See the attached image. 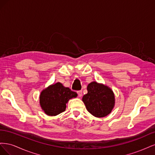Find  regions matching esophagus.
<instances>
[{"label":"esophagus","instance_id":"esophagus-1","mask_svg":"<svg viewBox=\"0 0 155 155\" xmlns=\"http://www.w3.org/2000/svg\"><path fill=\"white\" fill-rule=\"evenodd\" d=\"M77 92H78V94L79 97H81L82 96V91H79Z\"/></svg>","mask_w":155,"mask_h":155}]
</instances>
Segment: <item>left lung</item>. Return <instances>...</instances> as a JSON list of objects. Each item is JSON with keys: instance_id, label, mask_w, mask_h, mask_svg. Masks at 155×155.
Instances as JSON below:
<instances>
[{"instance_id": "8db88e82", "label": "left lung", "mask_w": 155, "mask_h": 155, "mask_svg": "<svg viewBox=\"0 0 155 155\" xmlns=\"http://www.w3.org/2000/svg\"><path fill=\"white\" fill-rule=\"evenodd\" d=\"M87 91L82 98L87 110L97 118L109 114L115 104L113 91L109 87L96 81L88 84Z\"/></svg>"}]
</instances>
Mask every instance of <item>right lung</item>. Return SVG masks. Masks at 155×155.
<instances>
[{
  "instance_id": "1",
  "label": "right lung",
  "mask_w": 155,
  "mask_h": 155,
  "mask_svg": "<svg viewBox=\"0 0 155 155\" xmlns=\"http://www.w3.org/2000/svg\"><path fill=\"white\" fill-rule=\"evenodd\" d=\"M78 94L58 82L51 85L41 92L39 103L42 109L48 116H56L66 109V104Z\"/></svg>"
}]
</instances>
